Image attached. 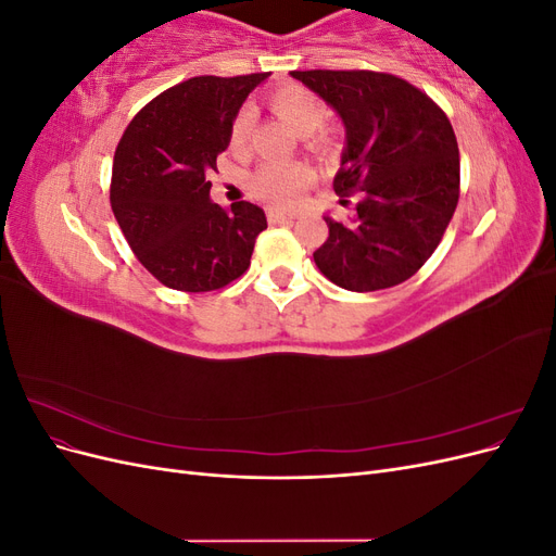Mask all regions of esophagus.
<instances>
[{"label": "esophagus", "instance_id": "obj_1", "mask_svg": "<svg viewBox=\"0 0 556 556\" xmlns=\"http://www.w3.org/2000/svg\"><path fill=\"white\" fill-rule=\"evenodd\" d=\"M268 220H271L274 225H288V223H294V215L271 211V213H268Z\"/></svg>", "mask_w": 556, "mask_h": 556}]
</instances>
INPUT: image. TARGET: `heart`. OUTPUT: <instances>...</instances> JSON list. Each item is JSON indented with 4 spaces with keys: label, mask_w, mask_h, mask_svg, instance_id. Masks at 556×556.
Here are the masks:
<instances>
[{
    "label": "heart",
    "mask_w": 556,
    "mask_h": 556,
    "mask_svg": "<svg viewBox=\"0 0 556 556\" xmlns=\"http://www.w3.org/2000/svg\"><path fill=\"white\" fill-rule=\"evenodd\" d=\"M268 106H271L285 123H290L299 134H306L308 146L323 148L327 141L315 129L325 123L327 104L323 97L299 83H285L268 92ZM252 125V113L241 109L233 115L229 127V141L233 148H241L248 141ZM313 182V174L306 164L299 162H264L260 169L250 176V190L266 204L288 208L294 206Z\"/></svg>",
    "instance_id": "obj_1"
}]
</instances>
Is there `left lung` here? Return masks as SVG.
Here are the masks:
<instances>
[{"label":"left lung","instance_id":"obj_1","mask_svg":"<svg viewBox=\"0 0 556 556\" xmlns=\"http://www.w3.org/2000/svg\"><path fill=\"white\" fill-rule=\"evenodd\" d=\"M341 115L348 148L333 190L348 220L325 217L319 271L350 292H376L415 276L439 248L459 201V148L445 111L394 74L292 72Z\"/></svg>","mask_w":556,"mask_h":556}]
</instances>
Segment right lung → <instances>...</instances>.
<instances>
[{
	"label": "right lung",
	"mask_w": 556,
	"mask_h": 556,
	"mask_svg": "<svg viewBox=\"0 0 556 556\" xmlns=\"http://www.w3.org/2000/svg\"><path fill=\"white\" fill-rule=\"evenodd\" d=\"M268 74L194 76L164 90L115 148L111 208L137 260L162 285L213 292L241 278L266 215L250 201H211V172L233 115Z\"/></svg>",
	"instance_id": "add662e5"
}]
</instances>
